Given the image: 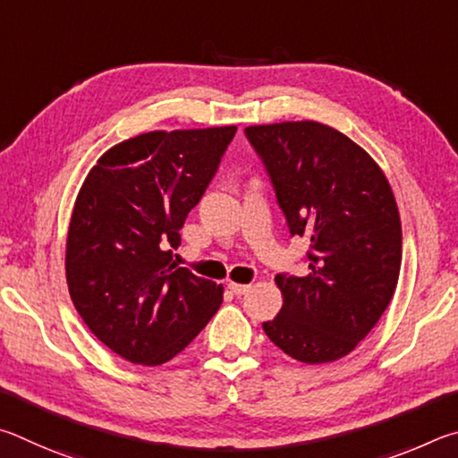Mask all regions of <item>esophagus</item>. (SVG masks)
I'll return each mask as SVG.
<instances>
[{
  "label": "esophagus",
  "instance_id": "obj_1",
  "mask_svg": "<svg viewBox=\"0 0 458 458\" xmlns=\"http://www.w3.org/2000/svg\"><path fill=\"white\" fill-rule=\"evenodd\" d=\"M229 290L233 292L235 295H243L251 290L250 284H235V282H229Z\"/></svg>",
  "mask_w": 458,
  "mask_h": 458
}]
</instances>
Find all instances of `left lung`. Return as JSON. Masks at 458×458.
Returning <instances> with one entry per match:
<instances>
[{
	"instance_id": "left-lung-1",
	"label": "left lung",
	"mask_w": 458,
	"mask_h": 458,
	"mask_svg": "<svg viewBox=\"0 0 458 458\" xmlns=\"http://www.w3.org/2000/svg\"><path fill=\"white\" fill-rule=\"evenodd\" d=\"M292 235L308 237V274L276 276L284 306L267 338L303 364L348 356L396 292L403 225L378 163L316 120L247 126Z\"/></svg>"
}]
</instances>
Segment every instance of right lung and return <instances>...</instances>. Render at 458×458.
Instances as JSON below:
<instances>
[{
  "mask_svg": "<svg viewBox=\"0 0 458 458\" xmlns=\"http://www.w3.org/2000/svg\"><path fill=\"white\" fill-rule=\"evenodd\" d=\"M237 126L150 131L114 144L78 191L66 237L74 308L132 364L173 360L215 316L223 284L179 267V231Z\"/></svg>",
  "mask_w": 458,
  "mask_h": 458,
  "instance_id": "add662e5",
  "label": "right lung"
}]
</instances>
